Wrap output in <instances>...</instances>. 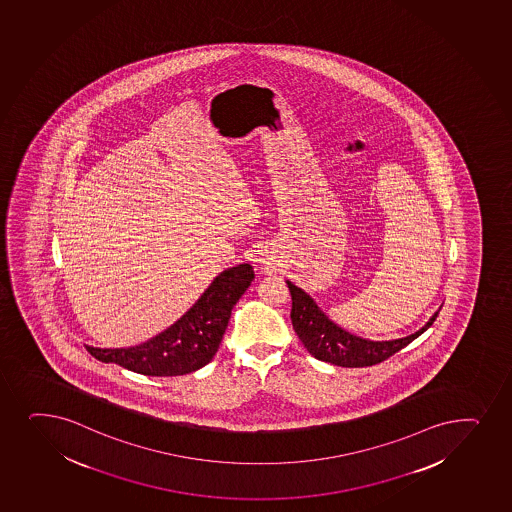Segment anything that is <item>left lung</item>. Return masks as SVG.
I'll return each instance as SVG.
<instances>
[{
    "mask_svg": "<svg viewBox=\"0 0 512 512\" xmlns=\"http://www.w3.org/2000/svg\"><path fill=\"white\" fill-rule=\"evenodd\" d=\"M286 282L293 298L291 322L306 351L318 361L330 362L342 368H364L385 361L395 352L402 351L403 347H407L420 334H424L439 315L437 310L424 327L403 339L374 342L345 332L337 323L328 320V316L316 306L315 301L303 289L294 286L293 282Z\"/></svg>",
    "mask_w": 512,
    "mask_h": 512,
    "instance_id": "left-lung-1",
    "label": "left lung"
}]
</instances>
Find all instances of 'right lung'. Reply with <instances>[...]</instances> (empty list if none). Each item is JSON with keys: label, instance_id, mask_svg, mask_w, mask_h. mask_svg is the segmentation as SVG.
Here are the masks:
<instances>
[{"label": "right lung", "instance_id": "add662e5", "mask_svg": "<svg viewBox=\"0 0 512 512\" xmlns=\"http://www.w3.org/2000/svg\"><path fill=\"white\" fill-rule=\"evenodd\" d=\"M253 279L255 274L250 264L224 270L197 299L196 305L165 332L136 347L98 349L87 345L88 352L98 361L114 362L146 376L194 373L216 356L231 310Z\"/></svg>", "mask_w": 512, "mask_h": 512}]
</instances>
